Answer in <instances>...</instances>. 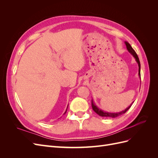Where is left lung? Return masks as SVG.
I'll return each instance as SVG.
<instances>
[{
	"label": "left lung",
	"instance_id": "1",
	"mask_svg": "<svg viewBox=\"0 0 158 158\" xmlns=\"http://www.w3.org/2000/svg\"><path fill=\"white\" fill-rule=\"evenodd\" d=\"M125 44L127 46V49L128 51V52H130V53L132 54V55L135 57V59H136V61L137 62V63L138 64V75H139L140 78V60L139 59H138V56L137 55V54L136 53L135 51L132 49V47H131V45L128 44L127 41H125ZM133 103V102H132ZM132 104L130 106H128V107H127L126 109L124 110L123 111H121L119 113H108V112H106V111H102V109H100L99 108H98L96 106H95V103H94L93 99H92V109L96 113L98 114H99V116L101 117H111V118H115L117 117L118 116L121 115V114L125 113L132 106Z\"/></svg>",
	"mask_w": 158,
	"mask_h": 158
}]
</instances>
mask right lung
<instances>
[{
    "label": "right lung",
    "instance_id": "right-lung-1",
    "mask_svg": "<svg viewBox=\"0 0 158 158\" xmlns=\"http://www.w3.org/2000/svg\"><path fill=\"white\" fill-rule=\"evenodd\" d=\"M67 108H68V107H67ZM66 110H67V109H66ZM66 111H65V113H66Z\"/></svg>",
    "mask_w": 158,
    "mask_h": 158
}]
</instances>
